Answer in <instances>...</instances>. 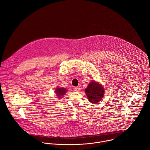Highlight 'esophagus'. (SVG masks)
<instances>
[{
    "mask_svg": "<svg viewBox=\"0 0 150 150\" xmlns=\"http://www.w3.org/2000/svg\"><path fill=\"white\" fill-rule=\"evenodd\" d=\"M74 91L75 92H79L80 91V88L79 87H75L74 88Z\"/></svg>",
    "mask_w": 150,
    "mask_h": 150,
    "instance_id": "34e87169",
    "label": "esophagus"
}]
</instances>
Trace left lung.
<instances>
[{
	"instance_id": "left-lung-1",
	"label": "left lung",
	"mask_w": 150,
	"mask_h": 150,
	"mask_svg": "<svg viewBox=\"0 0 150 150\" xmlns=\"http://www.w3.org/2000/svg\"><path fill=\"white\" fill-rule=\"evenodd\" d=\"M85 93L90 103L97 104L104 97V88L100 83L92 80L86 88Z\"/></svg>"
}]
</instances>
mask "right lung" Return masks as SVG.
I'll list each match as a JSON object with an SVG mask.
<instances>
[{"label":"right lung","mask_w":150,"mask_h":150,"mask_svg":"<svg viewBox=\"0 0 150 150\" xmlns=\"http://www.w3.org/2000/svg\"><path fill=\"white\" fill-rule=\"evenodd\" d=\"M67 90L65 88H61V87H57L55 89V93L57 95V97L60 99V98H62L63 96L66 94Z\"/></svg>","instance_id":"1"}]
</instances>
